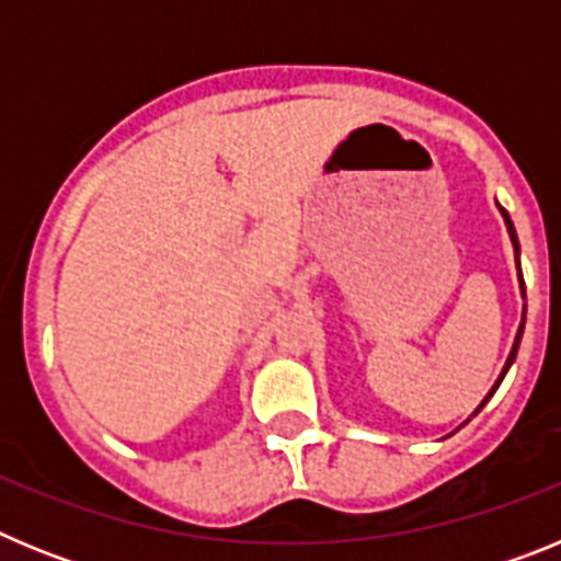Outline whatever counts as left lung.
<instances>
[{"instance_id": "8db88e82", "label": "left lung", "mask_w": 561, "mask_h": 561, "mask_svg": "<svg viewBox=\"0 0 561 561\" xmlns=\"http://www.w3.org/2000/svg\"><path fill=\"white\" fill-rule=\"evenodd\" d=\"M500 207V205H497ZM500 213H503V219H505V227H508V236H512V244H514V252H519V241H517V232H514V225H512V219H508V213L503 210V207H500ZM517 266H519V261H517ZM519 286H523V272H519ZM523 295H525V286H523ZM523 325H525V314H523ZM523 325H519V331H517V340H514V348H512V354H508V362H505V368H503V374H500V379H497V385H494L492 390H489V396H485L483 399V404L489 399H492V393L494 390L500 388V381H503V376H505V370L512 368V362H514V356H517V348H519V336H523ZM483 404H480V408H483ZM480 408L474 410V413H480Z\"/></svg>"}]
</instances>
